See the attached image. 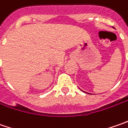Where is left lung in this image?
<instances>
[{
	"mask_svg": "<svg viewBox=\"0 0 128 128\" xmlns=\"http://www.w3.org/2000/svg\"><path fill=\"white\" fill-rule=\"evenodd\" d=\"M86 93H87V92H86Z\"/></svg>",
	"mask_w": 128,
	"mask_h": 128,
	"instance_id": "left-lung-1",
	"label": "left lung"
}]
</instances>
